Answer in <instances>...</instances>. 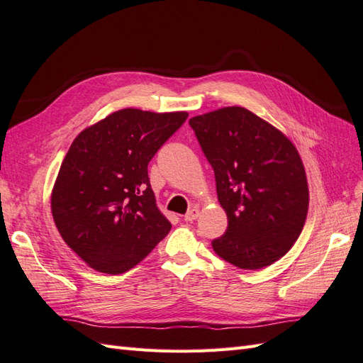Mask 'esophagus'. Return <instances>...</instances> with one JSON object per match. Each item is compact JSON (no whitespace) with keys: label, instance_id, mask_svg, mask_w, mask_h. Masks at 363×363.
<instances>
[{"label":"esophagus","instance_id":"obj_1","mask_svg":"<svg viewBox=\"0 0 363 363\" xmlns=\"http://www.w3.org/2000/svg\"><path fill=\"white\" fill-rule=\"evenodd\" d=\"M199 216V210L198 208H191L190 211H187V215L184 216V220L187 222H193L194 219H196Z\"/></svg>","mask_w":363,"mask_h":363}]
</instances>
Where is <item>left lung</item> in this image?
<instances>
[{
    "label": "left lung",
    "mask_w": 363,
    "mask_h": 363,
    "mask_svg": "<svg viewBox=\"0 0 363 363\" xmlns=\"http://www.w3.org/2000/svg\"><path fill=\"white\" fill-rule=\"evenodd\" d=\"M189 123L215 172L228 219L213 250L242 270L272 265L294 245L308 213L299 152L281 130L244 107H224Z\"/></svg>",
    "instance_id": "obj_1"
}]
</instances>
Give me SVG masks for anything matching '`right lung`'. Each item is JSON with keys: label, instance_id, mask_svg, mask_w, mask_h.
Segmentation results:
<instances>
[{"label": "right lung", "instance_id": "right-lung-1", "mask_svg": "<svg viewBox=\"0 0 363 363\" xmlns=\"http://www.w3.org/2000/svg\"><path fill=\"white\" fill-rule=\"evenodd\" d=\"M187 116L123 108L72 143L52 190V215L64 242L93 270L125 273L169 235L147 167Z\"/></svg>", "mask_w": 363, "mask_h": 363}]
</instances>
